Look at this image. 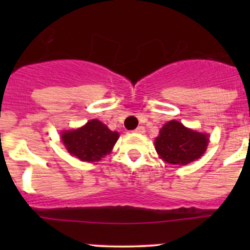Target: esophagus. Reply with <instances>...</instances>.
<instances>
[{
  "label": "esophagus",
  "instance_id": "esophagus-1",
  "mask_svg": "<svg viewBox=\"0 0 250 250\" xmlns=\"http://www.w3.org/2000/svg\"><path fill=\"white\" fill-rule=\"evenodd\" d=\"M135 133H139V134H143V133H145V128L143 127V125H139V127L137 128V129H134Z\"/></svg>",
  "mask_w": 250,
  "mask_h": 250
}]
</instances>
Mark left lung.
<instances>
[{"mask_svg": "<svg viewBox=\"0 0 250 250\" xmlns=\"http://www.w3.org/2000/svg\"><path fill=\"white\" fill-rule=\"evenodd\" d=\"M208 135L188 129L178 121H169L156 138V151L170 165H188L203 155Z\"/></svg>", "mask_w": 250, "mask_h": 250, "instance_id": "8db88e82", "label": "left lung"}]
</instances>
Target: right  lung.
I'll use <instances>...</instances> for the list:
<instances>
[{
	"label": "right lung",
	"mask_w": 250,
	"mask_h": 250,
	"mask_svg": "<svg viewBox=\"0 0 250 250\" xmlns=\"http://www.w3.org/2000/svg\"><path fill=\"white\" fill-rule=\"evenodd\" d=\"M117 132L98 120H92L83 127L62 132V140L67 151L84 162H95L111 152L118 139Z\"/></svg>",
	"instance_id": "add662e5"
}]
</instances>
